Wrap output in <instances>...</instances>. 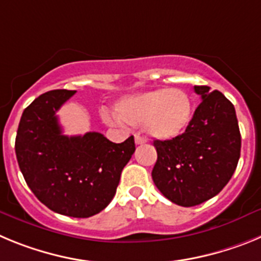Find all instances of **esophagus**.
Masks as SVG:
<instances>
[{"label":"esophagus","instance_id":"1","mask_svg":"<svg viewBox=\"0 0 261 261\" xmlns=\"http://www.w3.org/2000/svg\"><path fill=\"white\" fill-rule=\"evenodd\" d=\"M135 142H136V145H142V144H145V140L141 137V136L136 135L135 136Z\"/></svg>","mask_w":261,"mask_h":261}]
</instances>
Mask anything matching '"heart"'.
I'll return each instance as SVG.
<instances>
[{
	"instance_id": "b5f03b06",
	"label": "heart",
	"mask_w": 261,
	"mask_h": 261,
	"mask_svg": "<svg viewBox=\"0 0 261 261\" xmlns=\"http://www.w3.org/2000/svg\"><path fill=\"white\" fill-rule=\"evenodd\" d=\"M117 119L132 126L142 125L147 136L159 140H172L190 128L193 119V103L180 89H154L133 94L117 100L114 106ZM107 123L116 119L103 114Z\"/></svg>"
}]
</instances>
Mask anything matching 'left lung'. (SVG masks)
I'll use <instances>...</instances> for the list:
<instances>
[{
    "instance_id": "obj_1",
    "label": "left lung",
    "mask_w": 261,
    "mask_h": 261,
    "mask_svg": "<svg viewBox=\"0 0 261 261\" xmlns=\"http://www.w3.org/2000/svg\"><path fill=\"white\" fill-rule=\"evenodd\" d=\"M202 102L186 133L155 140L156 162L151 176L161 193L174 204L195 206L223 190L241 156V132L235 108L218 90L195 86Z\"/></svg>"
}]
</instances>
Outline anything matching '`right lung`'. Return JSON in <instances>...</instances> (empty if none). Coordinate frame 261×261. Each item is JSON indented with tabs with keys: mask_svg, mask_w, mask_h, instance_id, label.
I'll return each mask as SVG.
<instances>
[{
	"mask_svg": "<svg viewBox=\"0 0 261 261\" xmlns=\"http://www.w3.org/2000/svg\"><path fill=\"white\" fill-rule=\"evenodd\" d=\"M74 94L75 90H52L23 111L15 154L39 201L56 213L87 218L114 199L136 146L133 136L115 144L98 132L62 135L56 112Z\"/></svg>",
	"mask_w": 261,
	"mask_h": 261,
	"instance_id": "1",
	"label": "right lung"
}]
</instances>
